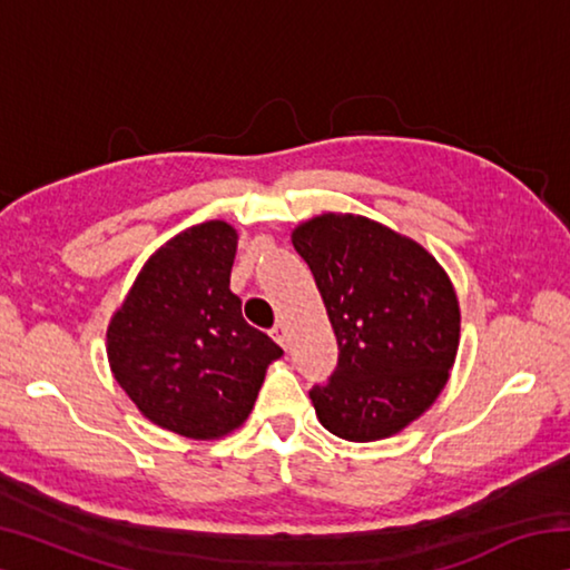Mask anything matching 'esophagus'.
<instances>
[{
  "label": "esophagus",
  "instance_id": "obj_1",
  "mask_svg": "<svg viewBox=\"0 0 570 570\" xmlns=\"http://www.w3.org/2000/svg\"><path fill=\"white\" fill-rule=\"evenodd\" d=\"M272 336H274V342L278 344V346H284V350H286V326L284 324H276L274 326V330H272Z\"/></svg>",
  "mask_w": 570,
  "mask_h": 570
}]
</instances>
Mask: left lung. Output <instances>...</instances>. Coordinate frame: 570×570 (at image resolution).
I'll return each mask as SVG.
<instances>
[{"mask_svg":"<svg viewBox=\"0 0 570 570\" xmlns=\"http://www.w3.org/2000/svg\"><path fill=\"white\" fill-rule=\"evenodd\" d=\"M340 346L308 390L336 438H390L438 400L458 354L460 308L448 274L414 240L362 216L324 214L294 230Z\"/></svg>","mask_w":570,"mask_h":570,"instance_id":"1","label":"left lung"}]
</instances>
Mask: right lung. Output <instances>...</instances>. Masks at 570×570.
<instances>
[{
    "mask_svg": "<svg viewBox=\"0 0 570 570\" xmlns=\"http://www.w3.org/2000/svg\"><path fill=\"white\" fill-rule=\"evenodd\" d=\"M236 230L208 220L158 248L108 330L115 380L160 428L210 440L254 407L266 366L284 354L230 294Z\"/></svg>",
    "mask_w": 570,
    "mask_h": 570,
    "instance_id": "right-lung-1",
    "label": "right lung"
}]
</instances>
